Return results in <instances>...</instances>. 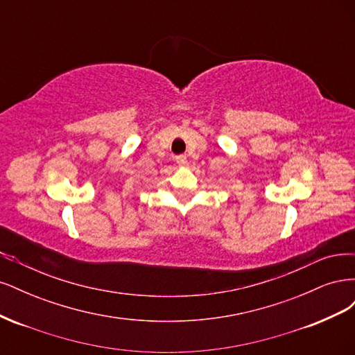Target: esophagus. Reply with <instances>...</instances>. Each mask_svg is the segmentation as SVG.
Wrapping results in <instances>:
<instances>
[{
    "label": "esophagus",
    "instance_id": "1",
    "mask_svg": "<svg viewBox=\"0 0 355 355\" xmlns=\"http://www.w3.org/2000/svg\"><path fill=\"white\" fill-rule=\"evenodd\" d=\"M176 163H178L179 166H185V164H187V157H185V155H178V157H176Z\"/></svg>",
    "mask_w": 355,
    "mask_h": 355
}]
</instances>
